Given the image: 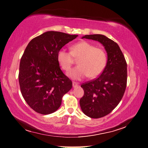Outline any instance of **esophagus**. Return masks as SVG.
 <instances>
[{
	"label": "esophagus",
	"mask_w": 148,
	"mask_h": 148,
	"mask_svg": "<svg viewBox=\"0 0 148 148\" xmlns=\"http://www.w3.org/2000/svg\"><path fill=\"white\" fill-rule=\"evenodd\" d=\"M72 86H73V88H76L78 86V84L76 83L73 82L72 83Z\"/></svg>",
	"instance_id": "esophagus-1"
}]
</instances>
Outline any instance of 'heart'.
I'll return each instance as SVG.
<instances>
[{
    "mask_svg": "<svg viewBox=\"0 0 148 148\" xmlns=\"http://www.w3.org/2000/svg\"><path fill=\"white\" fill-rule=\"evenodd\" d=\"M74 58H79L77 61L79 65L69 71L67 76L74 80H81L88 76L96 77L102 73L107 64L106 52L87 41L72 45L71 52L62 48L57 53L58 64L65 71L71 69Z\"/></svg>",
    "mask_w": 148,
    "mask_h": 148,
    "instance_id": "obj_1",
    "label": "heart"
}]
</instances>
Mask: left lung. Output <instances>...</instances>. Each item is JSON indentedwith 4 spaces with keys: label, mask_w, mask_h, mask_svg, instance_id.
Wrapping results in <instances>:
<instances>
[{
    "label": "left lung",
    "mask_w": 148,
    "mask_h": 148,
    "mask_svg": "<svg viewBox=\"0 0 148 148\" xmlns=\"http://www.w3.org/2000/svg\"><path fill=\"white\" fill-rule=\"evenodd\" d=\"M101 43L108 55L102 73L96 79L83 84L84 95L79 100L83 113L92 118L109 114L121 101L127 86V65L118 45L101 34L86 35L82 39Z\"/></svg>",
    "instance_id": "left-lung-1"
}]
</instances>
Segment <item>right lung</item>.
Listing matches in <instances>:
<instances>
[{"label": "right lung", "instance_id": "1", "mask_svg": "<svg viewBox=\"0 0 148 148\" xmlns=\"http://www.w3.org/2000/svg\"><path fill=\"white\" fill-rule=\"evenodd\" d=\"M77 36L48 31L31 40L25 50L19 84L25 100L39 114L55 112L61 106L62 97L72 88V81L60 67L57 53Z\"/></svg>", "mask_w": 148, "mask_h": 148}]
</instances>
